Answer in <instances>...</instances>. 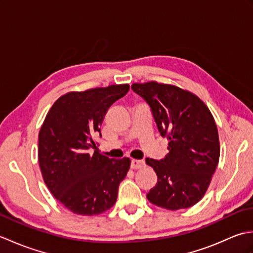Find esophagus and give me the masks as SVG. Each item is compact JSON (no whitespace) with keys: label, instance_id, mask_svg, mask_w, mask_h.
<instances>
[{"label":"esophagus","instance_id":"1","mask_svg":"<svg viewBox=\"0 0 253 253\" xmlns=\"http://www.w3.org/2000/svg\"><path fill=\"white\" fill-rule=\"evenodd\" d=\"M143 165H144L143 161H140V160H132V161H131V164H130V168H131L132 169H138L143 168Z\"/></svg>","mask_w":253,"mask_h":253}]
</instances>
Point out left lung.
<instances>
[{
	"label": "left lung",
	"mask_w": 253,
	"mask_h": 253,
	"mask_svg": "<svg viewBox=\"0 0 253 253\" xmlns=\"http://www.w3.org/2000/svg\"><path fill=\"white\" fill-rule=\"evenodd\" d=\"M131 89L147 102L169 153L162 160L146 159L158 176L148 200L171 210L195 206L207 192L219 159L216 124L197 95L176 85L150 82Z\"/></svg>",
	"instance_id": "1"
}]
</instances>
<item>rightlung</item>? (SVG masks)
I'll use <instances>...</instances> for the list:
<instances>
[{"mask_svg":"<svg viewBox=\"0 0 253 253\" xmlns=\"http://www.w3.org/2000/svg\"><path fill=\"white\" fill-rule=\"evenodd\" d=\"M129 84L68 92L52 105L39 132V165L51 193L79 215H98L114 206L130 160L101 154L93 137L107 110ZM101 136V133H100Z\"/></svg>","mask_w":253,"mask_h":253,"instance_id":"obj_1","label":"right lung"}]
</instances>
